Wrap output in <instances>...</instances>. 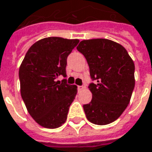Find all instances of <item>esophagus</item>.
I'll return each mask as SVG.
<instances>
[{"instance_id": "obj_1", "label": "esophagus", "mask_w": 152, "mask_h": 152, "mask_svg": "<svg viewBox=\"0 0 152 152\" xmlns=\"http://www.w3.org/2000/svg\"><path fill=\"white\" fill-rule=\"evenodd\" d=\"M84 87L83 86H78V91H81V90H83Z\"/></svg>"}]
</instances>
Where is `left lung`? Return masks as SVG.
<instances>
[{
	"label": "left lung",
	"instance_id": "obj_1",
	"mask_svg": "<svg viewBox=\"0 0 152 152\" xmlns=\"http://www.w3.org/2000/svg\"><path fill=\"white\" fill-rule=\"evenodd\" d=\"M77 49L85 57L89 73V104L83 105L88 121L104 126L116 121L128 106L135 87V64L126 49L104 38L83 40Z\"/></svg>",
	"mask_w": 152,
	"mask_h": 152
}]
</instances>
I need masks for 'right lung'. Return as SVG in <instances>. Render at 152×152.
Masks as SVG:
<instances>
[{
	"instance_id": "right-lung-1",
	"label": "right lung",
	"mask_w": 152,
	"mask_h": 152,
	"mask_svg": "<svg viewBox=\"0 0 152 152\" xmlns=\"http://www.w3.org/2000/svg\"><path fill=\"white\" fill-rule=\"evenodd\" d=\"M78 42V39L58 37L42 38L31 46L21 62V98L30 115L44 128L55 129L65 123L77 94L76 85L56 78L66 76L67 58Z\"/></svg>"
}]
</instances>
